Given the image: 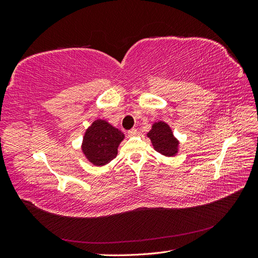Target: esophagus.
I'll use <instances>...</instances> for the list:
<instances>
[{
    "label": "esophagus",
    "mask_w": 258,
    "mask_h": 258,
    "mask_svg": "<svg viewBox=\"0 0 258 258\" xmlns=\"http://www.w3.org/2000/svg\"><path fill=\"white\" fill-rule=\"evenodd\" d=\"M137 134H138V130L136 128H132V129H130L128 131V136L129 137H135V136H137Z\"/></svg>",
    "instance_id": "esophagus-1"
}]
</instances>
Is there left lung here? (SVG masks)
I'll return each instance as SVG.
<instances>
[{"mask_svg": "<svg viewBox=\"0 0 258 258\" xmlns=\"http://www.w3.org/2000/svg\"><path fill=\"white\" fill-rule=\"evenodd\" d=\"M147 137L151 139L156 152L165 156H174L177 153L178 141L166 122L159 121L154 123Z\"/></svg>", "mask_w": 258, "mask_h": 258, "instance_id": "8db88e82", "label": "left lung"}]
</instances>
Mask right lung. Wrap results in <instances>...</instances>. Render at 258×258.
Returning <instances> with one entry per match:
<instances>
[{"label":"right lung","mask_w":258,"mask_h":258,"mask_svg":"<svg viewBox=\"0 0 258 258\" xmlns=\"http://www.w3.org/2000/svg\"><path fill=\"white\" fill-rule=\"evenodd\" d=\"M123 134L105 120L93 121L84 137L82 150L87 159L96 166H104L117 156V148Z\"/></svg>","instance_id":"right-lung-1"}]
</instances>
